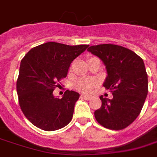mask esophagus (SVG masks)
<instances>
[{"label":"esophagus","instance_id":"obj_1","mask_svg":"<svg viewBox=\"0 0 157 157\" xmlns=\"http://www.w3.org/2000/svg\"><path fill=\"white\" fill-rule=\"evenodd\" d=\"M82 98H83L84 99H86V100H91V97L90 96H87V95H82Z\"/></svg>","mask_w":157,"mask_h":157}]
</instances>
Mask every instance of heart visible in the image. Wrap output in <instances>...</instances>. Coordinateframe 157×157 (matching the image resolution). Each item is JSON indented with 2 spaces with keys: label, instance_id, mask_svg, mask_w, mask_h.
Wrapping results in <instances>:
<instances>
[{
  "label": "heart",
  "instance_id": "1",
  "mask_svg": "<svg viewBox=\"0 0 157 157\" xmlns=\"http://www.w3.org/2000/svg\"><path fill=\"white\" fill-rule=\"evenodd\" d=\"M96 85V81L94 80H89V79H82L77 82L75 84V88L78 91L82 92L87 93L89 92L92 88Z\"/></svg>",
  "mask_w": 157,
  "mask_h": 157
}]
</instances>
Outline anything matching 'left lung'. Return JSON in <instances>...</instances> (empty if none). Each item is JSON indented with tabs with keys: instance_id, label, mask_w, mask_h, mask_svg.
I'll use <instances>...</instances> for the list:
<instances>
[{
	"instance_id": "8db88e82",
	"label": "left lung",
	"mask_w": 157,
	"mask_h": 157,
	"mask_svg": "<svg viewBox=\"0 0 157 157\" xmlns=\"http://www.w3.org/2000/svg\"><path fill=\"white\" fill-rule=\"evenodd\" d=\"M87 50L103 62L108 73L103 86L113 96L112 99L100 96L102 106L94 113L96 119L109 129L126 128L140 113L148 93L144 61L134 51L119 45H93Z\"/></svg>"
}]
</instances>
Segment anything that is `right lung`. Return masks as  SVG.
Wrapping results in <instances>:
<instances>
[{
  "mask_svg": "<svg viewBox=\"0 0 157 157\" xmlns=\"http://www.w3.org/2000/svg\"><path fill=\"white\" fill-rule=\"evenodd\" d=\"M88 46L48 42L31 48L22 59L17 82L19 105L36 127L54 131L71 121L80 94L67 90L59 98L53 92L57 82L67 75L71 62Z\"/></svg>",
  "mask_w": 157,
  "mask_h": 157,
  "instance_id": "obj_1",
  "label": "right lung"
}]
</instances>
